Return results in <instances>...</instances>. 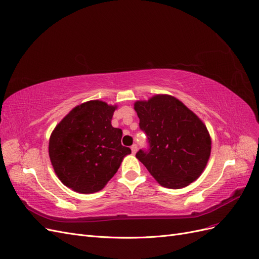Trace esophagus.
<instances>
[{
  "label": "esophagus",
  "mask_w": 259,
  "mask_h": 259,
  "mask_svg": "<svg viewBox=\"0 0 259 259\" xmlns=\"http://www.w3.org/2000/svg\"><path fill=\"white\" fill-rule=\"evenodd\" d=\"M137 148H138V147H137V145H136V144H134V145H133V146L131 147V149H132V152L134 153V154L137 152Z\"/></svg>",
  "instance_id": "34e87169"
}]
</instances>
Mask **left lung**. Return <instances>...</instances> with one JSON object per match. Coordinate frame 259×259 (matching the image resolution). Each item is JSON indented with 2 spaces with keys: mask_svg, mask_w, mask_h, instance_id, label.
Masks as SVG:
<instances>
[{
  "mask_svg": "<svg viewBox=\"0 0 259 259\" xmlns=\"http://www.w3.org/2000/svg\"><path fill=\"white\" fill-rule=\"evenodd\" d=\"M134 109L149 143L148 150H139L136 158L149 173L170 189H180L197 180L210 155L211 142L205 124L169 95L138 100Z\"/></svg>",
  "mask_w": 259,
  "mask_h": 259,
  "instance_id": "obj_1",
  "label": "left lung"
}]
</instances>
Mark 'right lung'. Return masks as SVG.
I'll return each instance as SVG.
<instances>
[{
  "instance_id": "obj_1",
  "label": "right lung",
  "mask_w": 259,
  "mask_h": 259,
  "mask_svg": "<svg viewBox=\"0 0 259 259\" xmlns=\"http://www.w3.org/2000/svg\"><path fill=\"white\" fill-rule=\"evenodd\" d=\"M116 106L91 100L76 106L53 131L49 153L61 183L79 193L103 189L125 155L122 130L111 125Z\"/></svg>"
}]
</instances>
